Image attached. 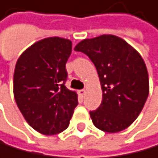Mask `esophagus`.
<instances>
[{
    "label": "esophagus",
    "mask_w": 158,
    "mask_h": 158,
    "mask_svg": "<svg viewBox=\"0 0 158 158\" xmlns=\"http://www.w3.org/2000/svg\"><path fill=\"white\" fill-rule=\"evenodd\" d=\"M85 93H87L85 89H80V91H78V94H80V96L81 97V98H84V97L85 96Z\"/></svg>",
    "instance_id": "34e87169"
}]
</instances>
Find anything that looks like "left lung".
<instances>
[{"label": "left lung", "instance_id": "obj_1", "mask_svg": "<svg viewBox=\"0 0 158 158\" xmlns=\"http://www.w3.org/2000/svg\"><path fill=\"white\" fill-rule=\"evenodd\" d=\"M88 55L98 71L103 99L89 112L94 125L117 133L135 121L149 94V78L143 58L131 45L115 35L81 41L76 47Z\"/></svg>", "mask_w": 158, "mask_h": 158}]
</instances>
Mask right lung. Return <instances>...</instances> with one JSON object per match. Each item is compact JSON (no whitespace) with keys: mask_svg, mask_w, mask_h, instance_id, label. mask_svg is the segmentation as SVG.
I'll use <instances>...</instances> for the list:
<instances>
[{"mask_svg":"<svg viewBox=\"0 0 158 158\" xmlns=\"http://www.w3.org/2000/svg\"><path fill=\"white\" fill-rule=\"evenodd\" d=\"M69 39L49 37L35 42L17 60L14 97L27 123L44 135H55L69 125L77 95L65 87Z\"/></svg>","mask_w":158,"mask_h":158,"instance_id":"right-lung-1","label":"right lung"}]
</instances>
